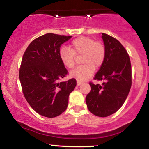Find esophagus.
<instances>
[{
    "label": "esophagus",
    "instance_id": "34e87169",
    "mask_svg": "<svg viewBox=\"0 0 149 149\" xmlns=\"http://www.w3.org/2000/svg\"><path fill=\"white\" fill-rule=\"evenodd\" d=\"M80 85H81V82L77 81V86H80Z\"/></svg>",
    "mask_w": 149,
    "mask_h": 149
}]
</instances>
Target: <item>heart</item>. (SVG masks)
<instances>
[{"label":"heart","instance_id":"obj_1","mask_svg":"<svg viewBox=\"0 0 149 149\" xmlns=\"http://www.w3.org/2000/svg\"><path fill=\"white\" fill-rule=\"evenodd\" d=\"M106 49L103 43L88 37L75 39L69 49L63 47L59 51V58L65 67L73 69L76 64V57H81L80 62L83 64L71 71L69 76L79 82L85 81L92 76L95 68L104 63Z\"/></svg>","mask_w":149,"mask_h":149}]
</instances>
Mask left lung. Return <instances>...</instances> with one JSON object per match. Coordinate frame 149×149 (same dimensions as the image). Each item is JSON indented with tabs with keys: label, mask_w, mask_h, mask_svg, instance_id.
<instances>
[{
	"label": "left lung",
	"mask_w": 149,
	"mask_h": 149,
	"mask_svg": "<svg viewBox=\"0 0 149 149\" xmlns=\"http://www.w3.org/2000/svg\"><path fill=\"white\" fill-rule=\"evenodd\" d=\"M106 55L94 79L102 85L90 83L91 90L85 102L88 110L99 117L116 113L127 99L132 85L131 63L127 51L113 37L102 33Z\"/></svg>",
	"instance_id": "obj_1"
}]
</instances>
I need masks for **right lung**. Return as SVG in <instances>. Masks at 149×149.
Instances as JSON below:
<instances>
[{
  "mask_svg": "<svg viewBox=\"0 0 149 149\" xmlns=\"http://www.w3.org/2000/svg\"><path fill=\"white\" fill-rule=\"evenodd\" d=\"M71 36L46 33L33 40L26 49L19 69L22 91L31 107L42 116L54 118L65 111L74 78L60 82L68 71L59 58L61 45Z\"/></svg>",
  "mask_w": 149,
  "mask_h": 149,
  "instance_id": "right-lung-1",
  "label": "right lung"
}]
</instances>
